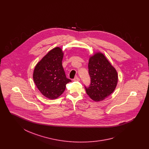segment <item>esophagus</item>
Returning a JSON list of instances; mask_svg holds the SVG:
<instances>
[{
  "instance_id": "34e87169",
  "label": "esophagus",
  "mask_w": 149,
  "mask_h": 149,
  "mask_svg": "<svg viewBox=\"0 0 149 149\" xmlns=\"http://www.w3.org/2000/svg\"><path fill=\"white\" fill-rule=\"evenodd\" d=\"M74 81H80V79H79V78H78V77H75V78L74 79Z\"/></svg>"
}]
</instances>
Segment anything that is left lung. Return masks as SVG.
<instances>
[{
    "instance_id": "1",
    "label": "left lung",
    "mask_w": 149,
    "mask_h": 149,
    "mask_svg": "<svg viewBox=\"0 0 149 149\" xmlns=\"http://www.w3.org/2000/svg\"><path fill=\"white\" fill-rule=\"evenodd\" d=\"M91 83L85 87L87 94L95 102L103 100L115 90L118 83V73L101 52L91 56L88 63Z\"/></svg>"
}]
</instances>
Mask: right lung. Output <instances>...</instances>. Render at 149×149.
<instances>
[{
    "instance_id": "right-lung-1",
    "label": "right lung",
    "mask_w": 149,
    "mask_h": 149,
    "mask_svg": "<svg viewBox=\"0 0 149 149\" xmlns=\"http://www.w3.org/2000/svg\"><path fill=\"white\" fill-rule=\"evenodd\" d=\"M64 52L56 47L50 51L36 64L33 73L36 85L43 95L56 99L64 93L66 85L71 80L66 77L62 61Z\"/></svg>"
}]
</instances>
